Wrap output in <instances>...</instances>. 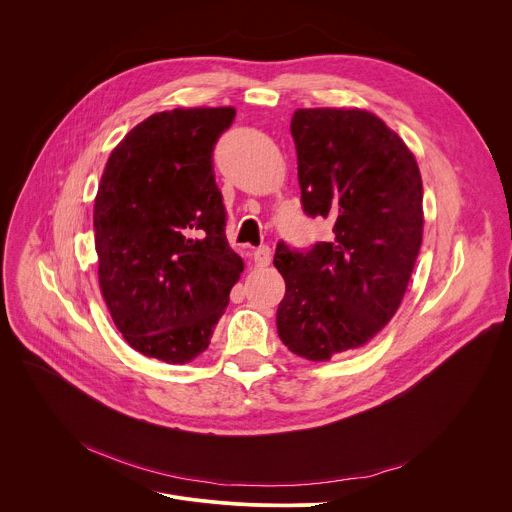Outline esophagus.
Segmentation results:
<instances>
[{
    "label": "esophagus",
    "instance_id": "esophagus-1",
    "mask_svg": "<svg viewBox=\"0 0 512 512\" xmlns=\"http://www.w3.org/2000/svg\"><path fill=\"white\" fill-rule=\"evenodd\" d=\"M253 261H255L257 267L269 265V261H271V249H269V247H259V249L253 253Z\"/></svg>",
    "mask_w": 512,
    "mask_h": 512
}]
</instances>
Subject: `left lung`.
Here are the masks:
<instances>
[{"mask_svg": "<svg viewBox=\"0 0 512 512\" xmlns=\"http://www.w3.org/2000/svg\"><path fill=\"white\" fill-rule=\"evenodd\" d=\"M302 208L329 218L333 239L296 251L277 243L284 275L277 335L296 355L329 361L374 339L396 314L423 243V179L414 155L365 110L292 116Z\"/></svg>", "mask_w": 512, "mask_h": 512, "instance_id": "8db88e82", "label": "left lung"}]
</instances>
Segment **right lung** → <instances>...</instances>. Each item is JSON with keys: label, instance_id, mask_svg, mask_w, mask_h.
Returning a JSON list of instances; mask_svg holds the SVG:
<instances>
[{"label": "right lung", "instance_id": "obj_1", "mask_svg": "<svg viewBox=\"0 0 512 512\" xmlns=\"http://www.w3.org/2000/svg\"><path fill=\"white\" fill-rule=\"evenodd\" d=\"M235 108H175L112 151L94 206L100 288L126 343L165 363L210 345L245 269L226 241L212 151Z\"/></svg>", "mask_w": 512, "mask_h": 512}]
</instances>
